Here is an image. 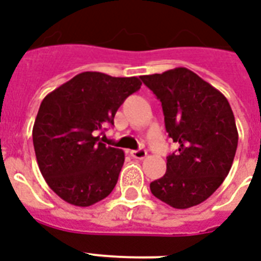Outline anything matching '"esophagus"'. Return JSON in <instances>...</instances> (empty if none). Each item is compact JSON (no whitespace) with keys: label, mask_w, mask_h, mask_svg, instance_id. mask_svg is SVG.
<instances>
[{"label":"esophagus","mask_w":261,"mask_h":261,"mask_svg":"<svg viewBox=\"0 0 261 261\" xmlns=\"http://www.w3.org/2000/svg\"><path fill=\"white\" fill-rule=\"evenodd\" d=\"M130 154H131V156H133V158H135V160H145L146 156H147V151H146V150H143V149L133 150Z\"/></svg>","instance_id":"34e87169"}]
</instances>
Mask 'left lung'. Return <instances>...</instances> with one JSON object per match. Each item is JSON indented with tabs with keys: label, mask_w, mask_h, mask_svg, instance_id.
Segmentation results:
<instances>
[{
	"label": "left lung",
	"mask_w": 261,
	"mask_h": 261,
	"mask_svg": "<svg viewBox=\"0 0 261 261\" xmlns=\"http://www.w3.org/2000/svg\"><path fill=\"white\" fill-rule=\"evenodd\" d=\"M141 79L162 103L166 133L178 143L150 190L175 209L196 206L219 189L233 164L239 134L229 101L184 67Z\"/></svg>",
	"instance_id": "1"
}]
</instances>
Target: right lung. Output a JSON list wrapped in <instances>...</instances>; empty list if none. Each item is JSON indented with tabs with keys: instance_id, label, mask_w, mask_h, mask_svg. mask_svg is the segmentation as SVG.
Segmentation results:
<instances>
[{
	"instance_id": "obj_1",
	"label": "right lung",
	"mask_w": 261,
	"mask_h": 261,
	"mask_svg": "<svg viewBox=\"0 0 261 261\" xmlns=\"http://www.w3.org/2000/svg\"><path fill=\"white\" fill-rule=\"evenodd\" d=\"M141 80L82 72L44 97L33 126L40 171L49 188L75 206H90L115 188L124 152L96 134L114 118Z\"/></svg>"
}]
</instances>
